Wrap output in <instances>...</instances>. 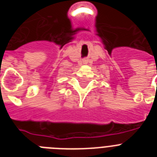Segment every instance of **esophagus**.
<instances>
[{"label": "esophagus", "mask_w": 157, "mask_h": 157, "mask_svg": "<svg viewBox=\"0 0 157 157\" xmlns=\"http://www.w3.org/2000/svg\"><path fill=\"white\" fill-rule=\"evenodd\" d=\"M83 62H84V63H87V60H84V61H83Z\"/></svg>", "instance_id": "obj_1"}]
</instances>
